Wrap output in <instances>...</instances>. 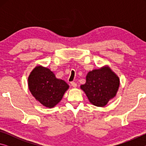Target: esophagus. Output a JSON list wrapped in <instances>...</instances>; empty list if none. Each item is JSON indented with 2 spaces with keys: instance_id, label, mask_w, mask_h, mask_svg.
<instances>
[{
  "instance_id": "esophagus-1",
  "label": "esophagus",
  "mask_w": 146,
  "mask_h": 146,
  "mask_svg": "<svg viewBox=\"0 0 146 146\" xmlns=\"http://www.w3.org/2000/svg\"><path fill=\"white\" fill-rule=\"evenodd\" d=\"M71 86H73V88H76V86H77V84H76V83L75 82H72L71 83Z\"/></svg>"
}]
</instances>
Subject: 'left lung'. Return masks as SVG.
<instances>
[{
	"label": "left lung",
	"instance_id": "obj_1",
	"mask_svg": "<svg viewBox=\"0 0 146 146\" xmlns=\"http://www.w3.org/2000/svg\"><path fill=\"white\" fill-rule=\"evenodd\" d=\"M120 85L117 75L106 67L90 71L86 76V82L81 85L91 104L98 107L107 104L111 98L115 97Z\"/></svg>",
	"mask_w": 146,
	"mask_h": 146
}]
</instances>
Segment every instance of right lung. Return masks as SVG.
I'll return each mask as SVG.
<instances>
[{
	"instance_id": "add662e5",
	"label": "right lung",
	"mask_w": 146,
	"mask_h": 146,
	"mask_svg": "<svg viewBox=\"0 0 146 146\" xmlns=\"http://www.w3.org/2000/svg\"><path fill=\"white\" fill-rule=\"evenodd\" d=\"M30 92L44 106L53 108L60 102L69 88L65 81L55 77L48 68L36 66L28 77Z\"/></svg>"
}]
</instances>
